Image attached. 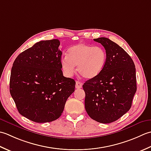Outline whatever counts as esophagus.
I'll return each mask as SVG.
<instances>
[{"label": "esophagus", "instance_id": "34e87169", "mask_svg": "<svg viewBox=\"0 0 151 151\" xmlns=\"http://www.w3.org/2000/svg\"><path fill=\"white\" fill-rule=\"evenodd\" d=\"M83 83L81 82H80L79 81H76V88H81L82 87Z\"/></svg>", "mask_w": 151, "mask_h": 151}]
</instances>
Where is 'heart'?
<instances>
[{
	"label": "heart",
	"instance_id": "heart-1",
	"mask_svg": "<svg viewBox=\"0 0 151 151\" xmlns=\"http://www.w3.org/2000/svg\"><path fill=\"white\" fill-rule=\"evenodd\" d=\"M106 60V51L102 47L80 43L69 49L67 56L61 59V66L64 74L71 77L76 72L75 66H78L79 74L90 79L100 74Z\"/></svg>",
	"mask_w": 151,
	"mask_h": 151
}]
</instances>
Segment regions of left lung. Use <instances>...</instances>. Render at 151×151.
I'll return each instance as SVG.
<instances>
[{
	"mask_svg": "<svg viewBox=\"0 0 151 151\" xmlns=\"http://www.w3.org/2000/svg\"><path fill=\"white\" fill-rule=\"evenodd\" d=\"M94 40L105 48L107 60L100 74L83 85L85 107L91 119L107 124L130 110L137 90L136 68L130 55L116 43L104 37Z\"/></svg>",
	"mask_w": 151,
	"mask_h": 151,
	"instance_id": "1",
	"label": "left lung"
}]
</instances>
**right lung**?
I'll list each match as a JSON object with an SVG mask.
<instances>
[{
	"instance_id": "add662e5",
	"label": "right lung",
	"mask_w": 151,
	"mask_h": 151,
	"mask_svg": "<svg viewBox=\"0 0 151 151\" xmlns=\"http://www.w3.org/2000/svg\"><path fill=\"white\" fill-rule=\"evenodd\" d=\"M57 39L37 42L21 53L12 68L10 92L21 115L39 123L59 118L75 91L74 79L63 76Z\"/></svg>"
}]
</instances>
